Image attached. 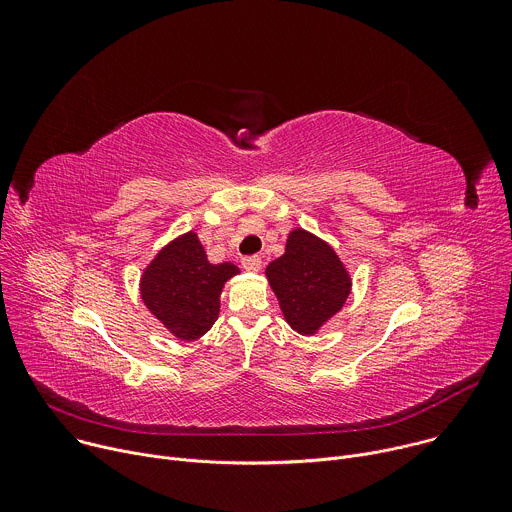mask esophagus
Here are the masks:
<instances>
[{
	"label": "esophagus",
	"mask_w": 512,
	"mask_h": 512,
	"mask_svg": "<svg viewBox=\"0 0 512 512\" xmlns=\"http://www.w3.org/2000/svg\"><path fill=\"white\" fill-rule=\"evenodd\" d=\"M241 265H243V269L245 271H259L261 269V257L259 255H249V257H243V261H241Z\"/></svg>",
	"instance_id": "34e87169"
}]
</instances>
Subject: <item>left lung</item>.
<instances>
[{
  "label": "left lung",
  "mask_w": 512,
  "mask_h": 512,
  "mask_svg": "<svg viewBox=\"0 0 512 512\" xmlns=\"http://www.w3.org/2000/svg\"><path fill=\"white\" fill-rule=\"evenodd\" d=\"M285 322L304 336L316 334L342 310L352 279L336 251L316 235L294 229L285 253L265 269Z\"/></svg>",
  "instance_id": "1"
}]
</instances>
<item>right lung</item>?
Wrapping results in <instances>:
<instances>
[{
    "label": "right lung",
    "mask_w": 512,
    "mask_h": 512,
    "mask_svg": "<svg viewBox=\"0 0 512 512\" xmlns=\"http://www.w3.org/2000/svg\"><path fill=\"white\" fill-rule=\"evenodd\" d=\"M237 273L233 263L212 265L190 231L168 243L143 269L141 300L176 338L196 340L216 322L225 281Z\"/></svg>",
    "instance_id": "obj_1"
}]
</instances>
